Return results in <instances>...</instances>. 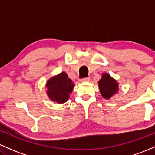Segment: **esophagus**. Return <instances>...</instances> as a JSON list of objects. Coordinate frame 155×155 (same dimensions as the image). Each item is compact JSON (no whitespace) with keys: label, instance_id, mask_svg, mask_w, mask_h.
Returning a JSON list of instances; mask_svg holds the SVG:
<instances>
[{"label":"esophagus","instance_id":"1","mask_svg":"<svg viewBox=\"0 0 155 155\" xmlns=\"http://www.w3.org/2000/svg\"><path fill=\"white\" fill-rule=\"evenodd\" d=\"M90 81V78L89 77H86V78H84V79H80V81L81 82H87V81Z\"/></svg>","mask_w":155,"mask_h":155}]
</instances>
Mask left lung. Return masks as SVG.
Segmentation results:
<instances>
[{
	"mask_svg": "<svg viewBox=\"0 0 155 155\" xmlns=\"http://www.w3.org/2000/svg\"><path fill=\"white\" fill-rule=\"evenodd\" d=\"M99 88L101 95L104 98L108 99L118 91V84L112 79L109 74H103L102 79L98 81Z\"/></svg>",
	"mask_w": 155,
	"mask_h": 155,
	"instance_id": "1",
	"label": "left lung"
}]
</instances>
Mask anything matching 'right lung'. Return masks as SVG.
Returning <instances> with one entry per match:
<instances>
[{
    "label": "right lung",
    "mask_w": 155,
    "mask_h": 155,
    "mask_svg": "<svg viewBox=\"0 0 155 155\" xmlns=\"http://www.w3.org/2000/svg\"><path fill=\"white\" fill-rule=\"evenodd\" d=\"M74 87L72 80L65 72H62L47 81V94L51 101L63 104L68 100L69 94L71 93Z\"/></svg>",
    "instance_id": "add662e5"
}]
</instances>
